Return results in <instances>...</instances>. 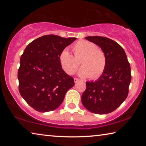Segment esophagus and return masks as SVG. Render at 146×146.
Wrapping results in <instances>:
<instances>
[{
  "label": "esophagus",
  "instance_id": "obj_1",
  "mask_svg": "<svg viewBox=\"0 0 146 146\" xmlns=\"http://www.w3.org/2000/svg\"><path fill=\"white\" fill-rule=\"evenodd\" d=\"M74 81H75V83H77L79 82V79L77 78H74Z\"/></svg>",
  "mask_w": 146,
  "mask_h": 146
}]
</instances>
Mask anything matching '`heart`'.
<instances>
[{
  "label": "heart",
  "instance_id": "1",
  "mask_svg": "<svg viewBox=\"0 0 146 146\" xmlns=\"http://www.w3.org/2000/svg\"><path fill=\"white\" fill-rule=\"evenodd\" d=\"M73 50L75 56L67 49H64L59 55V62L64 71L68 75L76 72L80 58L82 67L78 75L83 78L90 77L92 80L99 78L106 67V56L104 51L97 48L95 44L88 40H80L74 44Z\"/></svg>",
  "mask_w": 146,
  "mask_h": 146
}]
</instances>
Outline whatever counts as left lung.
<instances>
[{
	"label": "left lung",
	"instance_id": "8db88e82",
	"mask_svg": "<svg viewBox=\"0 0 146 146\" xmlns=\"http://www.w3.org/2000/svg\"><path fill=\"white\" fill-rule=\"evenodd\" d=\"M97 44L106 56V67L97 80L86 82L82 103L90 112L107 114L125 100L131 80L130 64L123 49L115 41L100 36L85 38Z\"/></svg>",
	"mask_w": 146,
	"mask_h": 146
}]
</instances>
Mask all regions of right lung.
Masks as SVG:
<instances>
[{"mask_svg": "<svg viewBox=\"0 0 146 146\" xmlns=\"http://www.w3.org/2000/svg\"><path fill=\"white\" fill-rule=\"evenodd\" d=\"M76 38L55 35L40 36L29 43L21 55L19 90L24 100L39 112L56 110L75 84L59 62V55Z\"/></svg>", "mask_w": 146, "mask_h": 146, "instance_id": "add662e5", "label": "right lung"}]
</instances>
